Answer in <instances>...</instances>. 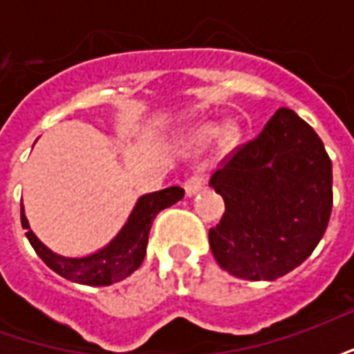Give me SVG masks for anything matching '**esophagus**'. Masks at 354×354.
<instances>
[{
	"instance_id": "1",
	"label": "esophagus",
	"mask_w": 354,
	"mask_h": 354,
	"mask_svg": "<svg viewBox=\"0 0 354 354\" xmlns=\"http://www.w3.org/2000/svg\"><path fill=\"white\" fill-rule=\"evenodd\" d=\"M203 187H205V176L203 174H193V176H189L184 182L185 195H189V197L195 195V193H199Z\"/></svg>"
}]
</instances>
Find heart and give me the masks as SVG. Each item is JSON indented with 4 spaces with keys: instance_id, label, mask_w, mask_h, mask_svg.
Returning a JSON list of instances; mask_svg holds the SVG:
<instances>
[{
    "instance_id": "obj_1",
    "label": "heart",
    "mask_w": 354,
    "mask_h": 354,
    "mask_svg": "<svg viewBox=\"0 0 354 354\" xmlns=\"http://www.w3.org/2000/svg\"><path fill=\"white\" fill-rule=\"evenodd\" d=\"M214 132H216L214 127L207 129V134H214ZM235 136H237V129H235V127H227V129L223 131V140H225V142H231V140H235Z\"/></svg>"
}]
</instances>
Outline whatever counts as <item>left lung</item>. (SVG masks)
Returning <instances> with one entry per match:
<instances>
[{"mask_svg": "<svg viewBox=\"0 0 354 354\" xmlns=\"http://www.w3.org/2000/svg\"><path fill=\"white\" fill-rule=\"evenodd\" d=\"M210 185L225 212L208 231L216 261L246 281H274L317 248L332 214V161L292 109L223 157Z\"/></svg>", "mask_w": 354, "mask_h": 354, "instance_id": "obj_1", "label": "left lung"}]
</instances>
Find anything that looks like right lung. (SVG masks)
<instances>
[{"mask_svg": "<svg viewBox=\"0 0 354 354\" xmlns=\"http://www.w3.org/2000/svg\"><path fill=\"white\" fill-rule=\"evenodd\" d=\"M182 197H184V189L178 185L142 195L129 216V222L117 233V237L102 250L85 258H64V256L50 252L49 248L35 237L34 231L30 230L24 207H20V222H22V227L28 230L26 237L30 245L34 246L35 254L55 273L68 281L87 284V286H109L113 282L123 281L124 277L134 273L142 266V261L146 258L147 237H149L155 216L165 208L172 207Z\"/></svg>", "mask_w": 354, "mask_h": 354, "instance_id": "obj_1", "label": "right lung"}]
</instances>
